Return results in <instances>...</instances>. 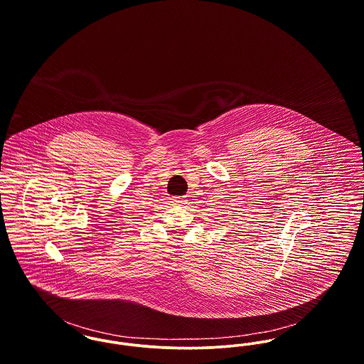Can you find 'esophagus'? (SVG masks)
I'll use <instances>...</instances> for the list:
<instances>
[{"label": "esophagus", "instance_id": "esophagus-1", "mask_svg": "<svg viewBox=\"0 0 364 364\" xmlns=\"http://www.w3.org/2000/svg\"><path fill=\"white\" fill-rule=\"evenodd\" d=\"M174 204L175 205H183V204H186V200L183 197H175Z\"/></svg>", "mask_w": 364, "mask_h": 364}]
</instances>
